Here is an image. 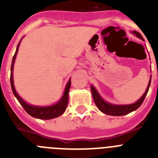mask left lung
Segmentation results:
<instances>
[{
	"mask_svg": "<svg viewBox=\"0 0 158 158\" xmlns=\"http://www.w3.org/2000/svg\"><path fill=\"white\" fill-rule=\"evenodd\" d=\"M132 32H133L134 34H135V35H136L137 37H139L140 38V39H142V40H143L142 35H141L139 32L136 31H134ZM150 82H151V78H150L149 85H148L147 86V89H146L144 94L142 95V97H141L138 101L135 102V104H128V105H114V104H108V103L104 101V100L100 97V95L98 94V93L96 92V89H95L93 86H91V91L95 104L97 106V107H98L100 111H101L102 112H104V114H107V115H114V116H120V115H127L128 113L138 109V108L142 105V104L143 103V101H144L145 98H146V96L147 95L149 89H150Z\"/></svg>",
	"mask_w": 158,
	"mask_h": 158,
	"instance_id": "8db88e82",
	"label": "left lung"
}]
</instances>
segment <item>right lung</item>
Here are the masks:
<instances>
[{
  "label": "right lung",
  "mask_w": 158,
  "mask_h": 158,
  "mask_svg": "<svg viewBox=\"0 0 158 158\" xmlns=\"http://www.w3.org/2000/svg\"><path fill=\"white\" fill-rule=\"evenodd\" d=\"M20 43V42H19ZM19 43H18L17 48L15 54H14L13 58H12V65H11V76H10V82H11V87H12V92L18 101L19 102V104H21L22 107H23V109L25 111L30 115L31 116L35 117V118H40V119H51V118H56V117L59 116V115H62L64 111L66 109V107L68 105V101H69V91L70 89L71 85V80L69 79V82L67 83V85L65 87V92H64V95L62 96V98L60 100L58 103H57L54 105L50 106V107H35V106H32L30 104H27L24 100H22L19 97V95L16 92V89L14 87L13 84V78H12V70H13V65L15 59H16V54L18 52V48H19Z\"/></svg>",
  "instance_id": "obj_1"
}]
</instances>
